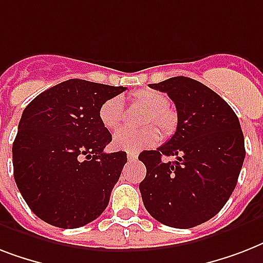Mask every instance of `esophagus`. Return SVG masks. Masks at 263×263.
I'll return each mask as SVG.
<instances>
[{"label": "esophagus", "instance_id": "esophagus-1", "mask_svg": "<svg viewBox=\"0 0 263 263\" xmlns=\"http://www.w3.org/2000/svg\"><path fill=\"white\" fill-rule=\"evenodd\" d=\"M127 160L128 162H134V161L138 160V154H136V153H128Z\"/></svg>", "mask_w": 263, "mask_h": 263}]
</instances>
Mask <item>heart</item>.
Wrapping results in <instances>:
<instances>
[{
  "mask_svg": "<svg viewBox=\"0 0 263 263\" xmlns=\"http://www.w3.org/2000/svg\"><path fill=\"white\" fill-rule=\"evenodd\" d=\"M131 101L136 105L148 109L144 123L157 124L164 134H171L176 124L175 113L169 109L168 97L158 90H140L132 94ZM99 119L107 129H116L125 119V107L123 101L117 97L110 98L99 107ZM161 139L160 131L154 127L134 129L121 128L113 135V146L117 150L136 153L142 148L150 147Z\"/></svg>",
  "mask_w": 263,
  "mask_h": 263,
  "instance_id": "heart-1",
  "label": "heart"
}]
</instances>
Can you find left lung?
<instances>
[{"label": "left lung", "mask_w": 263, "mask_h": 263, "mask_svg": "<svg viewBox=\"0 0 263 263\" xmlns=\"http://www.w3.org/2000/svg\"><path fill=\"white\" fill-rule=\"evenodd\" d=\"M166 92L177 110L175 135L139 160L146 210L161 224L187 229L216 216L236 187L246 157L245 136L232 107L198 80L176 76L150 84ZM176 157L164 161L162 156Z\"/></svg>", "instance_id": "1"}]
</instances>
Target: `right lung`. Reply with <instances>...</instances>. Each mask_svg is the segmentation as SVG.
<instances>
[{
    "label": "right lung",
    "mask_w": 263,
    "mask_h": 263,
    "mask_svg": "<svg viewBox=\"0 0 263 263\" xmlns=\"http://www.w3.org/2000/svg\"><path fill=\"white\" fill-rule=\"evenodd\" d=\"M125 87L69 79L35 97L24 109L12 147L14 181L45 222L73 229L106 209L127 153L111 142L99 107Z\"/></svg>",
    "instance_id": "add662e5"
}]
</instances>
